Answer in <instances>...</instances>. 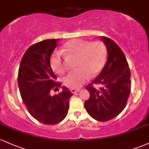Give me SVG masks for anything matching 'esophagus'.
<instances>
[{"instance_id":"obj_1","label":"esophagus","mask_w":149,"mask_h":149,"mask_svg":"<svg viewBox=\"0 0 149 149\" xmlns=\"http://www.w3.org/2000/svg\"><path fill=\"white\" fill-rule=\"evenodd\" d=\"M71 91L73 94H76V93H77V92H78L80 91V89H73H73H71Z\"/></svg>"}]
</instances>
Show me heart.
I'll use <instances>...</instances> for the list:
<instances>
[{
  "label": "heart",
  "instance_id": "b5f03b06",
  "mask_svg": "<svg viewBox=\"0 0 149 149\" xmlns=\"http://www.w3.org/2000/svg\"><path fill=\"white\" fill-rule=\"evenodd\" d=\"M64 53L78 58L76 71L69 73L64 78V84L70 88H79L90 77L97 76L104 68L107 50L101 40L90 42L80 39H73L64 44ZM52 69L59 74L66 71L64 60L59 52H54L49 59Z\"/></svg>",
  "mask_w": 149,
  "mask_h": 149
}]
</instances>
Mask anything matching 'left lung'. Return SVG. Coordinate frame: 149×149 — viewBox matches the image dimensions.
I'll use <instances>...</instances> for the list:
<instances>
[{
    "label": "left lung",
    "mask_w": 149,
    "mask_h": 149,
    "mask_svg": "<svg viewBox=\"0 0 149 149\" xmlns=\"http://www.w3.org/2000/svg\"><path fill=\"white\" fill-rule=\"evenodd\" d=\"M108 52L105 66L93 83L87 85L90 98L85 102L89 115L101 122L118 116L125 107L131 90L130 70L123 52L113 40L102 36ZM101 84L96 89L93 84Z\"/></svg>",
    "instance_id": "obj_1"
}]
</instances>
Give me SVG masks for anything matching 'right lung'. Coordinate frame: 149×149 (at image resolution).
Instances as JSON below:
<instances>
[{"label":"right lung","instance_id":"add662e5","mask_svg":"<svg viewBox=\"0 0 149 149\" xmlns=\"http://www.w3.org/2000/svg\"><path fill=\"white\" fill-rule=\"evenodd\" d=\"M58 39H49L30 46L26 51L18 72V85L27 110L32 117L45 125H56L67 115L73 94L66 87L52 96V90L61 88L56 82L49 59ZM58 89V91H59Z\"/></svg>","mask_w":149,"mask_h":149}]
</instances>
